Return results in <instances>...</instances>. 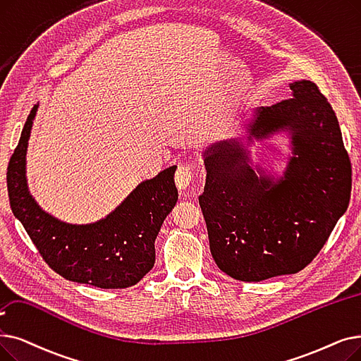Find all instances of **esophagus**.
<instances>
[{
  "instance_id": "34e87169",
  "label": "esophagus",
  "mask_w": 361,
  "mask_h": 361,
  "mask_svg": "<svg viewBox=\"0 0 361 361\" xmlns=\"http://www.w3.org/2000/svg\"><path fill=\"white\" fill-rule=\"evenodd\" d=\"M193 180V169L190 165H180L176 172V184L180 190H185Z\"/></svg>"
}]
</instances>
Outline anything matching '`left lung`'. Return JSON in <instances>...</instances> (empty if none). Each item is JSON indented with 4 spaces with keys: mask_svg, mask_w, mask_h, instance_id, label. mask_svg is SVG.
Instances as JSON below:
<instances>
[{
    "mask_svg": "<svg viewBox=\"0 0 361 361\" xmlns=\"http://www.w3.org/2000/svg\"><path fill=\"white\" fill-rule=\"evenodd\" d=\"M292 99L257 107L245 137L203 150L207 183L199 205L218 269L240 281L295 274L316 258L345 214L351 164L332 106L311 81L289 84ZM286 133L293 156L280 176L248 165L254 139Z\"/></svg>",
    "mask_w": 361,
    "mask_h": 361,
    "instance_id": "obj_1",
    "label": "left lung"
}]
</instances>
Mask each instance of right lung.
I'll return each instance as SVG.
<instances>
[{"mask_svg": "<svg viewBox=\"0 0 361 361\" xmlns=\"http://www.w3.org/2000/svg\"><path fill=\"white\" fill-rule=\"evenodd\" d=\"M38 106L30 111L7 168L14 216L23 224L44 261L61 277L102 289L134 286L153 269L156 236L178 200L174 183L177 165L140 183L99 221H61L38 205L27 187L26 152Z\"/></svg>", "mask_w": 361, "mask_h": 361, "instance_id": "obj_1", "label": "right lung"}]
</instances>
